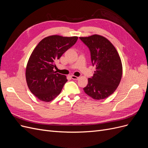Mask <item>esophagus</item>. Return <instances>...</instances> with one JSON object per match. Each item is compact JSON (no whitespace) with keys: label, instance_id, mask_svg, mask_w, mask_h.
Instances as JSON below:
<instances>
[{"label":"esophagus","instance_id":"obj_1","mask_svg":"<svg viewBox=\"0 0 148 148\" xmlns=\"http://www.w3.org/2000/svg\"><path fill=\"white\" fill-rule=\"evenodd\" d=\"M71 78L73 79H78L79 78V77H76V76H74V75H71Z\"/></svg>","mask_w":148,"mask_h":148}]
</instances>
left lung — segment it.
Masks as SVG:
<instances>
[{
    "mask_svg": "<svg viewBox=\"0 0 148 148\" xmlns=\"http://www.w3.org/2000/svg\"><path fill=\"white\" fill-rule=\"evenodd\" d=\"M79 39L89 48L92 64L96 66L84 91L94 99H104L113 94L120 84L122 76L120 57L113 44L102 36Z\"/></svg>",
    "mask_w": 148,
    "mask_h": 148,
    "instance_id": "8db88e82",
    "label": "left lung"
}]
</instances>
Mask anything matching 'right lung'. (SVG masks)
Instances as JSON below:
<instances>
[{"label": "right lung", "mask_w": 148, "mask_h": 148, "mask_svg": "<svg viewBox=\"0 0 148 148\" xmlns=\"http://www.w3.org/2000/svg\"><path fill=\"white\" fill-rule=\"evenodd\" d=\"M78 37L53 35L42 39L34 49L26 69L30 91L39 100L49 102L60 93L66 76L53 70L55 62L77 41Z\"/></svg>", "instance_id": "right-lung-1"}]
</instances>
